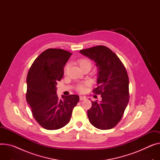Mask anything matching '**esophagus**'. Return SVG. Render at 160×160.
Segmentation results:
<instances>
[{
  "label": "esophagus",
  "mask_w": 160,
  "mask_h": 160,
  "mask_svg": "<svg viewBox=\"0 0 160 160\" xmlns=\"http://www.w3.org/2000/svg\"><path fill=\"white\" fill-rule=\"evenodd\" d=\"M79 99H80V101L84 100V99H86V97H84V96H80V97H79Z\"/></svg>",
  "instance_id": "1"
}]
</instances>
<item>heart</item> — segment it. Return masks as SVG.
Segmentation results:
<instances>
[{"mask_svg":"<svg viewBox=\"0 0 160 160\" xmlns=\"http://www.w3.org/2000/svg\"><path fill=\"white\" fill-rule=\"evenodd\" d=\"M78 63L79 65V66L81 67V69L86 68V67H88L90 69L92 66V61L90 59L87 58H82L79 59L78 61ZM67 68H68V67L66 66V67L65 68V72L67 70ZM85 85H86V83H84V82L79 84L77 87V90L81 92H84V89H85Z\"/></svg>","mask_w":160,"mask_h":160,"instance_id":"1","label":"heart"}]
</instances>
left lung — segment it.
<instances>
[{"label":"left lung","instance_id":"obj_1","mask_svg":"<svg viewBox=\"0 0 160 160\" xmlns=\"http://www.w3.org/2000/svg\"><path fill=\"white\" fill-rule=\"evenodd\" d=\"M80 52L94 60L99 71L98 87L93 92L101 94L102 101L99 103L92 101L88 110L89 121L97 129H112L122 119L129 102L127 70L118 57L106 46L82 49Z\"/></svg>","mask_w":160,"mask_h":160}]
</instances>
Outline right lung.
<instances>
[{"instance_id":"add662e5","label":"right lung","mask_w":160,"mask_h":160,"mask_svg":"<svg viewBox=\"0 0 160 160\" xmlns=\"http://www.w3.org/2000/svg\"><path fill=\"white\" fill-rule=\"evenodd\" d=\"M72 54L61 48H48L31 66L27 76L26 101L34 119L44 129L56 130L70 120L79 100L78 95L56 94V84L64 74V67Z\"/></svg>"}]
</instances>
